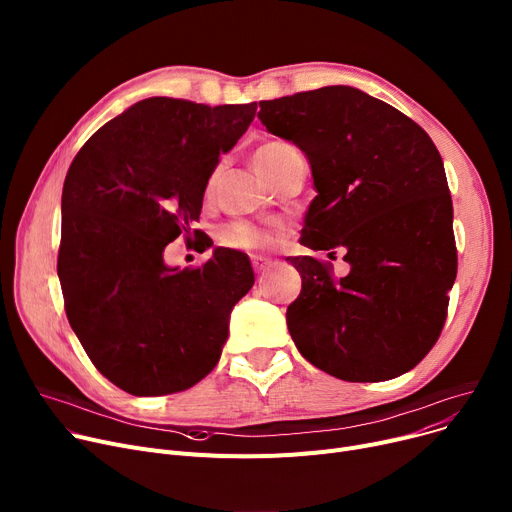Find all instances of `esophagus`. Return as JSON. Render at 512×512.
<instances>
[{"label":"esophagus","mask_w":512,"mask_h":512,"mask_svg":"<svg viewBox=\"0 0 512 512\" xmlns=\"http://www.w3.org/2000/svg\"><path fill=\"white\" fill-rule=\"evenodd\" d=\"M252 266H254V270H256L258 275H264L266 270H268V266H270V260L264 258V256H252Z\"/></svg>","instance_id":"1"}]
</instances>
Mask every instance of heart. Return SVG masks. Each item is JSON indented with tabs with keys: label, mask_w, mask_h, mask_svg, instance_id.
<instances>
[{
	"label": "heart",
	"mask_w": 512,
	"mask_h": 512,
	"mask_svg": "<svg viewBox=\"0 0 512 512\" xmlns=\"http://www.w3.org/2000/svg\"><path fill=\"white\" fill-rule=\"evenodd\" d=\"M297 150L283 140H270L256 148L254 167L264 177L270 179L273 173ZM213 188V179L208 182V192ZM219 244L231 250H260L270 244V233L252 223H229L219 233Z\"/></svg>",
	"instance_id": "1"
}]
</instances>
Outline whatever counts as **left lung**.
<instances>
[{"instance_id": "left-lung-1", "label": "left lung", "mask_w": 512, "mask_h": 512, "mask_svg": "<svg viewBox=\"0 0 512 512\" xmlns=\"http://www.w3.org/2000/svg\"><path fill=\"white\" fill-rule=\"evenodd\" d=\"M262 126L306 155L314 190L291 256L302 293L289 335L310 364L347 382H380L415 368L434 347L457 279L453 200L432 138L413 119L353 86H322L260 101Z\"/></svg>"}]
</instances>
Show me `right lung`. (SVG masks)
I'll use <instances>...</instances> for the list:
<instances>
[{
	"label": "right lung",
	"mask_w": 512,
	"mask_h": 512,
	"mask_svg": "<svg viewBox=\"0 0 512 512\" xmlns=\"http://www.w3.org/2000/svg\"><path fill=\"white\" fill-rule=\"evenodd\" d=\"M254 115L256 103L150 97L90 136L68 169L57 256L66 314L90 362L130 395L200 382L254 285L250 258L231 248L200 268L165 262L167 244L192 235L208 177Z\"/></svg>",
	"instance_id": "obj_1"
}]
</instances>
